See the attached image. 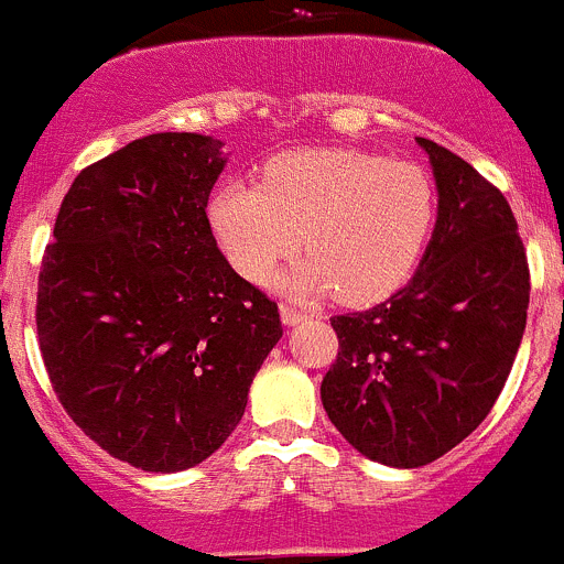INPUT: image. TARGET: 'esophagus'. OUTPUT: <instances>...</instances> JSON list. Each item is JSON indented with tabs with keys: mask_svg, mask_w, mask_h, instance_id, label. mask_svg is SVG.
<instances>
[{
	"mask_svg": "<svg viewBox=\"0 0 564 564\" xmlns=\"http://www.w3.org/2000/svg\"><path fill=\"white\" fill-rule=\"evenodd\" d=\"M279 313H282V322L288 324V327H296L299 322H304V313L299 307H293V304H282V307H279Z\"/></svg>",
	"mask_w": 564,
	"mask_h": 564,
	"instance_id": "1",
	"label": "esophagus"
}]
</instances>
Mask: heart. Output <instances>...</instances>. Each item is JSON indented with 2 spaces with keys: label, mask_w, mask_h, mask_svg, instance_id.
I'll return each mask as SVG.
<instances>
[{
  "label": "heart",
  "mask_w": 564,
  "mask_h": 564,
  "mask_svg": "<svg viewBox=\"0 0 564 564\" xmlns=\"http://www.w3.org/2000/svg\"><path fill=\"white\" fill-rule=\"evenodd\" d=\"M209 218L231 265L251 282H265L304 246L310 260L282 276V291H335L340 302L369 304L416 268L436 220V193L420 164L316 148L273 159L262 187L224 184Z\"/></svg>",
  "instance_id": "obj_1"
}]
</instances>
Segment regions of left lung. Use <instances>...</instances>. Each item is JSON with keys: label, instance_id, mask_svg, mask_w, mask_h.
Returning <instances> with one entry per match:
<instances>
[{"label": "left lung", "instance_id": "8db88e82", "mask_svg": "<svg viewBox=\"0 0 564 564\" xmlns=\"http://www.w3.org/2000/svg\"><path fill=\"white\" fill-rule=\"evenodd\" d=\"M438 215L402 291L333 316L338 358L322 402L340 436L389 467H422L487 420L520 349L529 260L509 200L431 139Z\"/></svg>", "mask_w": 564, "mask_h": 564}]
</instances>
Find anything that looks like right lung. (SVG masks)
Segmentation results:
<instances>
[{
    "label": "right lung",
    "instance_id": "right-lung-1",
    "mask_svg": "<svg viewBox=\"0 0 564 564\" xmlns=\"http://www.w3.org/2000/svg\"><path fill=\"white\" fill-rule=\"evenodd\" d=\"M224 142L151 133L72 181L35 327L61 405L108 456L181 473L231 436L282 338L276 302L220 254L206 204Z\"/></svg>",
    "mask_w": 564,
    "mask_h": 564
}]
</instances>
